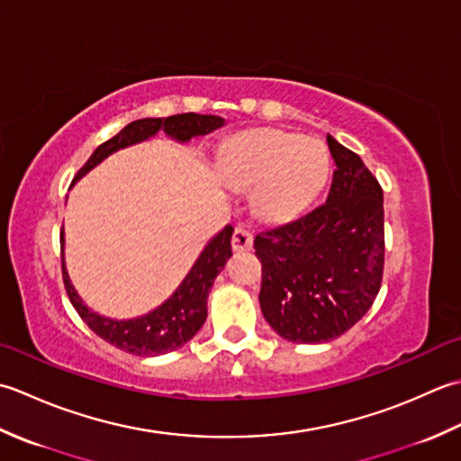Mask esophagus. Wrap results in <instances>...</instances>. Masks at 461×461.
I'll return each instance as SVG.
<instances>
[{
	"instance_id": "esophagus-1",
	"label": "esophagus",
	"mask_w": 461,
	"mask_h": 461,
	"mask_svg": "<svg viewBox=\"0 0 461 461\" xmlns=\"http://www.w3.org/2000/svg\"><path fill=\"white\" fill-rule=\"evenodd\" d=\"M252 249V232L244 227H237L232 232V250L247 252Z\"/></svg>"
}]
</instances>
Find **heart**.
<instances>
[{"label": "heart", "mask_w": 461, "mask_h": 461, "mask_svg": "<svg viewBox=\"0 0 461 461\" xmlns=\"http://www.w3.org/2000/svg\"><path fill=\"white\" fill-rule=\"evenodd\" d=\"M330 171L326 149L278 129H252L232 137L222 155V173L237 191L257 189V211L270 222H288L304 212Z\"/></svg>", "instance_id": "1"}]
</instances>
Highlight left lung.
<instances>
[{
  "instance_id": "1",
  "label": "left lung",
  "mask_w": 461,
  "mask_h": 461,
  "mask_svg": "<svg viewBox=\"0 0 461 461\" xmlns=\"http://www.w3.org/2000/svg\"><path fill=\"white\" fill-rule=\"evenodd\" d=\"M336 165L326 203L258 232L260 310L290 342H330L368 312L384 275V194L362 158L326 135Z\"/></svg>"
}]
</instances>
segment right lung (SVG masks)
Returning <instances> with one entry per match:
<instances>
[{
    "label": "right lung",
    "instance_id": "right-lung-1",
    "mask_svg": "<svg viewBox=\"0 0 461 461\" xmlns=\"http://www.w3.org/2000/svg\"><path fill=\"white\" fill-rule=\"evenodd\" d=\"M222 123L224 119L221 117L196 115V113H181V115H171L165 119L133 121L123 131H119L115 137H111L95 149L89 161L75 175L73 183L91 171L93 167L99 165L113 151L139 143V140L155 135L158 129H163L167 135H171L176 140H189L194 135L211 133V131L222 127ZM232 230L234 229L229 224L209 242V247L203 250L199 260L194 262V267L183 280V285L176 288V293L165 304L145 316L133 318V321H109V318L91 312L71 286L68 272H65V262L61 260L65 293H68L81 321L103 340L115 346V348L135 356H158L173 352L181 348L185 342H189L206 321V298H209L214 278H217L219 272L227 265V260L232 257Z\"/></svg>",
    "mask_w": 461,
    "mask_h": 461
}]
</instances>
